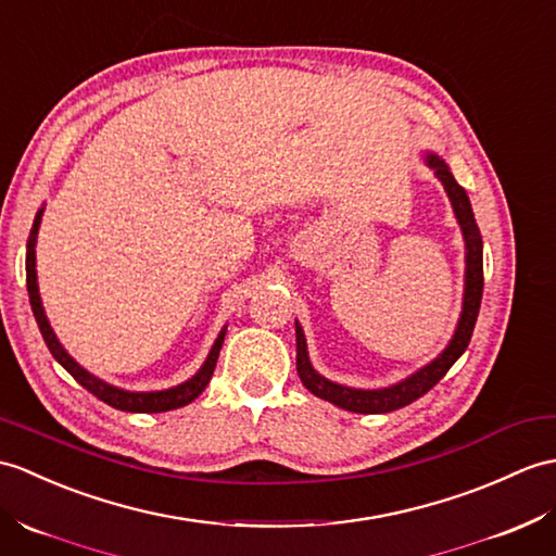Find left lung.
I'll return each instance as SVG.
<instances>
[{
    "label": "left lung",
    "mask_w": 556,
    "mask_h": 556,
    "mask_svg": "<svg viewBox=\"0 0 556 556\" xmlns=\"http://www.w3.org/2000/svg\"><path fill=\"white\" fill-rule=\"evenodd\" d=\"M426 161H429L438 179L443 182L450 201H453L455 215L464 231V241H467V289H464V309L455 331V339L450 341V345L445 348L441 357H435L429 367L419 369L415 377L405 379L403 383L391 386V389H383V391H357V389H345V386H339V383H331L309 367L303 329L295 325V369H299L303 386L309 393H315L321 400H329V403L339 405L348 412H359V415H383V412L405 407L409 403H415V400L421 397L424 393H429L433 386L445 377L447 369L457 363V357L467 351L473 327H476V317H479L481 295H483L481 229L476 225L467 191L455 182V177L447 170V165L438 156H429Z\"/></svg>",
    "instance_id": "obj_1"
}]
</instances>
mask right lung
Returning a JSON list of instances; mask_svg holds the SVG:
<instances>
[{"label":"right lung","instance_id":"right-lung-1","mask_svg":"<svg viewBox=\"0 0 556 556\" xmlns=\"http://www.w3.org/2000/svg\"><path fill=\"white\" fill-rule=\"evenodd\" d=\"M40 217L42 211L35 215V223L30 229V237H28V253H25V281H28V295H30V307H33V315L37 319V327L42 331V339L49 348V353L56 357V363L66 369L71 377L87 389L92 395H97L103 403L115 407V409H123V412H167V409H177V407H185L189 405L191 400H197L205 386H208L215 365H217V355H219V348H223L225 341V331L219 333L213 351L205 359V365L199 369L197 377H191L187 383L182 386H175L170 391H156V393H130V391H121L115 389V386H109L99 381L92 374L85 371L80 365L75 363V359L63 351L61 343L56 341L54 331H51L49 321L45 317V309L40 303V293H37V275H35V239H37V227H40Z\"/></svg>","mask_w":556,"mask_h":556}]
</instances>
